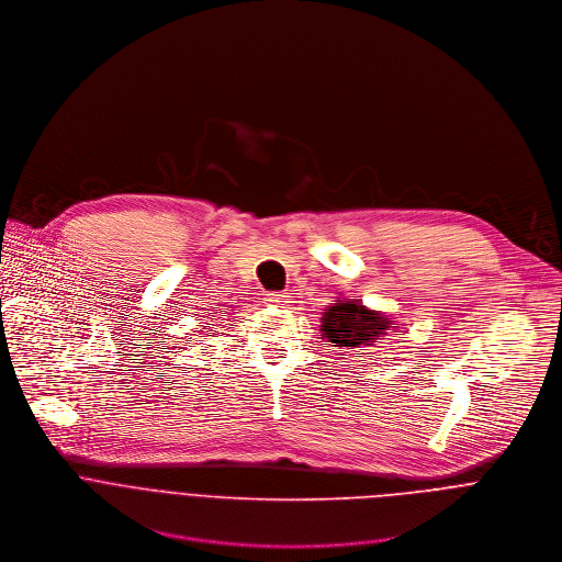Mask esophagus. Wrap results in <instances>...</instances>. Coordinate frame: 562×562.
I'll list each match as a JSON object with an SVG mask.
<instances>
[{
	"mask_svg": "<svg viewBox=\"0 0 562 562\" xmlns=\"http://www.w3.org/2000/svg\"><path fill=\"white\" fill-rule=\"evenodd\" d=\"M290 299H292V296H290L288 292H272V294L266 296L268 305H274V307H288V303H292Z\"/></svg>",
	"mask_w": 562,
	"mask_h": 562,
	"instance_id": "obj_1",
	"label": "esophagus"
}]
</instances>
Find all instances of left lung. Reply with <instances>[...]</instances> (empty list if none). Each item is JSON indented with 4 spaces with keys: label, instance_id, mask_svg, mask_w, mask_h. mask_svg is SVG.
<instances>
[{
    "label": "left lung",
    "instance_id": "left-lung-1",
    "mask_svg": "<svg viewBox=\"0 0 562 562\" xmlns=\"http://www.w3.org/2000/svg\"><path fill=\"white\" fill-rule=\"evenodd\" d=\"M395 325L397 323L389 318V314L367 307L360 299L336 296L323 312L321 336L338 349L375 347V342L395 329Z\"/></svg>",
    "mask_w": 562,
    "mask_h": 562
}]
</instances>
